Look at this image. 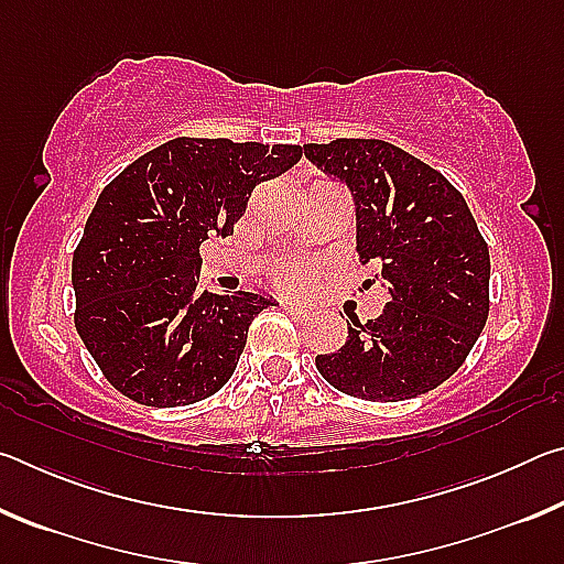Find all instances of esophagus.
<instances>
[{"mask_svg":"<svg viewBox=\"0 0 564 564\" xmlns=\"http://www.w3.org/2000/svg\"><path fill=\"white\" fill-rule=\"evenodd\" d=\"M283 308H285V313H289V316H293V318H311V311L305 308V305H301V303H285Z\"/></svg>","mask_w":564,"mask_h":564,"instance_id":"esophagus-1","label":"esophagus"}]
</instances>
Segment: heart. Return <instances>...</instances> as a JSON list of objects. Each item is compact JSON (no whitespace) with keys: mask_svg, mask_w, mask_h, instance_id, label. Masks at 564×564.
<instances>
[{"mask_svg":"<svg viewBox=\"0 0 564 564\" xmlns=\"http://www.w3.org/2000/svg\"><path fill=\"white\" fill-rule=\"evenodd\" d=\"M313 281V269L308 263H283L279 271H275V283L285 291H303L308 289Z\"/></svg>","mask_w":564,"mask_h":564,"instance_id":"1","label":"heart"}]
</instances>
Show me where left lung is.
<instances>
[{
  "instance_id": "left-lung-1",
  "label": "left lung",
  "mask_w": 564,
  "mask_h": 564,
  "mask_svg": "<svg viewBox=\"0 0 564 564\" xmlns=\"http://www.w3.org/2000/svg\"><path fill=\"white\" fill-rule=\"evenodd\" d=\"M303 154L348 186L358 259L376 265L388 291L378 318L352 316L346 346L316 356L318 373L340 393L380 403L445 383L490 311V251L463 194L441 171L380 139L305 144Z\"/></svg>"
}]
</instances>
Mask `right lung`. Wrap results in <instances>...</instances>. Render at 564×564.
<instances>
[{
	"instance_id": "add662e5",
	"label": "right lung",
	"mask_w": 564,
	"mask_h": 564,
	"mask_svg": "<svg viewBox=\"0 0 564 564\" xmlns=\"http://www.w3.org/2000/svg\"><path fill=\"white\" fill-rule=\"evenodd\" d=\"M301 147L171 139L101 191L72 259L76 333L109 383L151 408L198 403L226 386L248 326L275 301L208 293L202 246L234 234L251 191L299 164Z\"/></svg>"
}]
</instances>
